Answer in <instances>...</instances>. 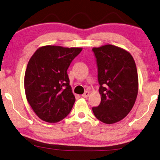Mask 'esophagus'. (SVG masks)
Returning <instances> with one entry per match:
<instances>
[{
    "label": "esophagus",
    "mask_w": 160,
    "mask_h": 160,
    "mask_svg": "<svg viewBox=\"0 0 160 160\" xmlns=\"http://www.w3.org/2000/svg\"><path fill=\"white\" fill-rule=\"evenodd\" d=\"M89 95H90V93H89V92H86L85 93L83 94V95H82V96L83 98H88V96H89Z\"/></svg>",
    "instance_id": "obj_1"
}]
</instances>
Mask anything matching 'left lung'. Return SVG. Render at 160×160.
<instances>
[{
	"mask_svg": "<svg viewBox=\"0 0 160 160\" xmlns=\"http://www.w3.org/2000/svg\"><path fill=\"white\" fill-rule=\"evenodd\" d=\"M98 68L101 101L93 107L95 116L105 124L120 122L131 111L137 98L138 78L130 52L112 45L93 48Z\"/></svg>",
	"mask_w": 160,
	"mask_h": 160,
	"instance_id": "obj_1",
	"label": "left lung"
}]
</instances>
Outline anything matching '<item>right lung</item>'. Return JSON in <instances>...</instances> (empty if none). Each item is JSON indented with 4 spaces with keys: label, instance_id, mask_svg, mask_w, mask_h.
I'll list each match as a JSON object with an SVG mask.
<instances>
[{
    "label": "right lung",
    "instance_id": "1",
    "mask_svg": "<svg viewBox=\"0 0 160 160\" xmlns=\"http://www.w3.org/2000/svg\"><path fill=\"white\" fill-rule=\"evenodd\" d=\"M82 49L42 46L29 60L24 74L25 95L32 110L42 121L59 122L72 110L75 97L67 70Z\"/></svg>",
    "mask_w": 160,
    "mask_h": 160
}]
</instances>
